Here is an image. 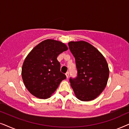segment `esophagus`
<instances>
[{
    "label": "esophagus",
    "mask_w": 129,
    "mask_h": 129,
    "mask_svg": "<svg viewBox=\"0 0 129 129\" xmlns=\"http://www.w3.org/2000/svg\"><path fill=\"white\" fill-rule=\"evenodd\" d=\"M66 75L67 77V78H68V77H69V72H67V73H66Z\"/></svg>",
    "instance_id": "esophagus-1"
}]
</instances>
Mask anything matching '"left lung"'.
I'll list each match as a JSON object with an SVG mask.
<instances>
[{
	"mask_svg": "<svg viewBox=\"0 0 129 129\" xmlns=\"http://www.w3.org/2000/svg\"><path fill=\"white\" fill-rule=\"evenodd\" d=\"M69 48L75 59L77 77L70 78L77 99L88 102L96 99L104 90L109 76L105 58L94 46L84 41H71Z\"/></svg>",
	"mask_w": 129,
	"mask_h": 129,
	"instance_id": "left-lung-1",
	"label": "left lung"
}]
</instances>
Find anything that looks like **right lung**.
I'll return each mask as SVG.
<instances>
[{
	"instance_id": "1",
	"label": "right lung",
	"mask_w": 129,
	"mask_h": 129,
	"mask_svg": "<svg viewBox=\"0 0 129 129\" xmlns=\"http://www.w3.org/2000/svg\"><path fill=\"white\" fill-rule=\"evenodd\" d=\"M68 49L60 41L46 39L29 53L22 68V77L26 88L35 97H50L66 75L60 71L57 56Z\"/></svg>"
}]
</instances>
